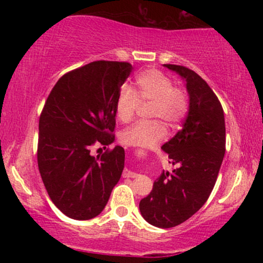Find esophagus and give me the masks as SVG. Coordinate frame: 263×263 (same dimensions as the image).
Segmentation results:
<instances>
[{
    "label": "esophagus",
    "instance_id": "obj_1",
    "mask_svg": "<svg viewBox=\"0 0 263 263\" xmlns=\"http://www.w3.org/2000/svg\"><path fill=\"white\" fill-rule=\"evenodd\" d=\"M122 177L123 178H136L137 177V173H135V172H131L128 170H125L122 173Z\"/></svg>",
    "mask_w": 263,
    "mask_h": 263
}]
</instances>
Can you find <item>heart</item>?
Segmentation results:
<instances>
[{"instance_id": "b5f03b06", "label": "heart", "mask_w": 263, "mask_h": 263, "mask_svg": "<svg viewBox=\"0 0 263 263\" xmlns=\"http://www.w3.org/2000/svg\"><path fill=\"white\" fill-rule=\"evenodd\" d=\"M136 86V90L122 86L117 95L115 112L121 122H128L134 119L141 102H151L152 105L148 112L151 119H162L171 127L177 126L185 117L189 107L185 90L173 86L171 78L162 71L149 69L138 74ZM161 122L153 120L136 122L120 134V141L125 146H153L161 142L167 134Z\"/></svg>"}]
</instances>
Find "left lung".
<instances>
[{
    "label": "left lung",
    "mask_w": 263,
    "mask_h": 263,
    "mask_svg": "<svg viewBox=\"0 0 263 263\" xmlns=\"http://www.w3.org/2000/svg\"><path fill=\"white\" fill-rule=\"evenodd\" d=\"M164 66L185 79L189 111L183 128L162 146L178 168L163 172L152 192L140 201V211L151 225L170 229L188 220L208 200L224 159L226 140L224 110L206 81L186 66Z\"/></svg>",
    "instance_id": "obj_1"
}]
</instances>
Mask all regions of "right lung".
I'll list each match as a JSON object with an SVG mask.
<instances>
[{
    "mask_svg": "<svg viewBox=\"0 0 263 263\" xmlns=\"http://www.w3.org/2000/svg\"><path fill=\"white\" fill-rule=\"evenodd\" d=\"M131 71L127 62H91L63 75L45 101L39 116V173L54 205L69 218L98 216L121 178L122 147L98 157L90 151L114 142L115 104Z\"/></svg>",
    "mask_w": 263,
    "mask_h": 263,
    "instance_id": "right-lung-1",
    "label": "right lung"
}]
</instances>
